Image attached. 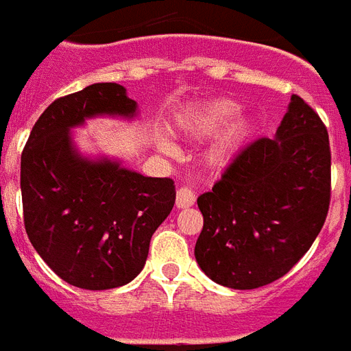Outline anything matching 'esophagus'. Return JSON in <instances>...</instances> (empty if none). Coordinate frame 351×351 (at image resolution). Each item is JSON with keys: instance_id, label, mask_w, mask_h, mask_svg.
I'll return each mask as SVG.
<instances>
[{"instance_id": "1", "label": "esophagus", "mask_w": 351, "mask_h": 351, "mask_svg": "<svg viewBox=\"0 0 351 351\" xmlns=\"http://www.w3.org/2000/svg\"><path fill=\"white\" fill-rule=\"evenodd\" d=\"M195 204V193L189 188H178L176 191V208H189Z\"/></svg>"}]
</instances>
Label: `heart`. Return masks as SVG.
Returning a JSON list of instances; mask_svg holds the SVG:
<instances>
[{"label": "heart", "mask_w": 351, "mask_h": 351, "mask_svg": "<svg viewBox=\"0 0 351 351\" xmlns=\"http://www.w3.org/2000/svg\"><path fill=\"white\" fill-rule=\"evenodd\" d=\"M238 110H240V106L227 98L199 104V106L186 110L176 119V130L189 137L210 136L221 128L227 121H230L238 113ZM251 128L253 126H251L249 119H243V117L236 119L234 123L219 136V139L215 141V145L208 152L210 163H214V165L227 163L241 143L247 139ZM158 145L163 152H173V145L167 139H160Z\"/></svg>", "instance_id": "b5f03b06"}]
</instances>
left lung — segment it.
<instances>
[{
  "label": "left lung",
  "mask_w": 351,
  "mask_h": 351,
  "mask_svg": "<svg viewBox=\"0 0 351 351\" xmlns=\"http://www.w3.org/2000/svg\"><path fill=\"white\" fill-rule=\"evenodd\" d=\"M331 201L326 124L292 95L275 139L249 143L212 191L197 199L195 258L223 287L253 290L281 279L320 234Z\"/></svg>",
  "instance_id": "8db88e82"
}]
</instances>
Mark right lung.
<instances>
[{
  "mask_svg": "<svg viewBox=\"0 0 351 351\" xmlns=\"http://www.w3.org/2000/svg\"><path fill=\"white\" fill-rule=\"evenodd\" d=\"M119 83L61 96L38 117L20 163L23 225L43 261L85 290L123 287L145 266L150 238L175 206L171 178L80 156L70 128L96 115H136Z\"/></svg>",
  "mask_w": 351,
  "mask_h": 351,
  "instance_id": "1",
  "label": "right lung"
}]
</instances>
